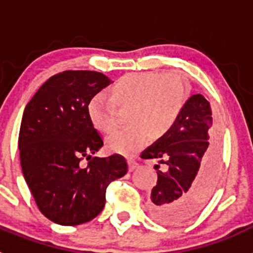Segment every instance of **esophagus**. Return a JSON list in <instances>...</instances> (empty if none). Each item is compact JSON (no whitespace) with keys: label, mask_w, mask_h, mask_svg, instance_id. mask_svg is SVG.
Masks as SVG:
<instances>
[{"label":"esophagus","mask_w":253,"mask_h":253,"mask_svg":"<svg viewBox=\"0 0 253 253\" xmlns=\"http://www.w3.org/2000/svg\"><path fill=\"white\" fill-rule=\"evenodd\" d=\"M128 163H129V169H130V171H134V169L139 167V163H138L137 161L134 160V158H129Z\"/></svg>","instance_id":"obj_1"}]
</instances>
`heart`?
<instances>
[{"instance_id": "b5f03b06", "label": "heart", "mask_w": 253, "mask_h": 253, "mask_svg": "<svg viewBox=\"0 0 253 253\" xmlns=\"http://www.w3.org/2000/svg\"><path fill=\"white\" fill-rule=\"evenodd\" d=\"M115 106L128 107V128L115 130L106 140L107 148L118 153H133L147 137H166L180 119L189 99L182 78L160 72L129 73L120 77L109 90ZM88 116L97 130L109 133L114 126V109L104 95H96L88 104Z\"/></svg>"}]
</instances>
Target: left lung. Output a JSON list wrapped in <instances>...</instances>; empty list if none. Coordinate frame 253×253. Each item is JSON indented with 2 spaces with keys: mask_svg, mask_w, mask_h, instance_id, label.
Returning a JSON list of instances; mask_svg holds the SVG:
<instances>
[{
  "mask_svg": "<svg viewBox=\"0 0 253 253\" xmlns=\"http://www.w3.org/2000/svg\"><path fill=\"white\" fill-rule=\"evenodd\" d=\"M219 133L213 125L210 104L200 93L186 106L166 137L140 154L143 160H158L157 185L152 189L148 210L162 224L177 225L198 214L215 187L220 149Z\"/></svg>",
  "mask_w": 253,
  "mask_h": 253,
  "instance_id": "left-lung-1",
  "label": "left lung"
}]
</instances>
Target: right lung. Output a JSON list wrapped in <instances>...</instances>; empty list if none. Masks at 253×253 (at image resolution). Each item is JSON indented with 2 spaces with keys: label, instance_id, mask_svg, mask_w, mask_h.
I'll use <instances>...</instances> for the list:
<instances>
[{
  "label": "right lung",
  "instance_id": "right-lung-1",
  "mask_svg": "<svg viewBox=\"0 0 253 253\" xmlns=\"http://www.w3.org/2000/svg\"><path fill=\"white\" fill-rule=\"evenodd\" d=\"M109 84L95 71L57 73L37 91L22 115V175L42 214L57 224L92 220L104 209L109 184L128 171L122 154L92 157L104 140L91 123L88 104Z\"/></svg>",
  "mask_w": 253,
  "mask_h": 253
}]
</instances>
